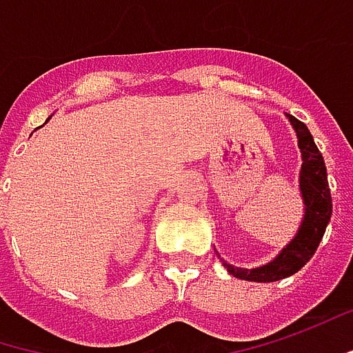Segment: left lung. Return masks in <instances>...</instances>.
Listing matches in <instances>:
<instances>
[{
  "instance_id": "obj_1",
  "label": "left lung",
  "mask_w": 353,
  "mask_h": 353,
  "mask_svg": "<svg viewBox=\"0 0 353 353\" xmlns=\"http://www.w3.org/2000/svg\"><path fill=\"white\" fill-rule=\"evenodd\" d=\"M288 117L296 130L298 145L301 152L300 192L303 205H305L303 219H301L296 238L281 250L278 258L261 268L243 270V268H234L232 263L221 259L223 268H228V272L239 280L278 281L300 272L316 254L321 238H323V232L327 228V221L332 218V194H330V185H327V172H325L323 157H321L307 125L300 119H296L294 115L288 114Z\"/></svg>"
}]
</instances>
